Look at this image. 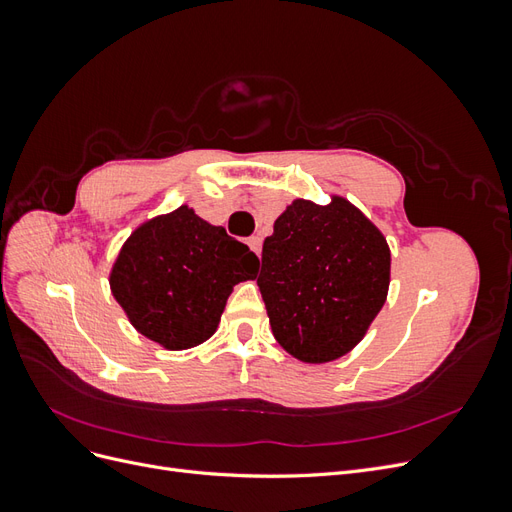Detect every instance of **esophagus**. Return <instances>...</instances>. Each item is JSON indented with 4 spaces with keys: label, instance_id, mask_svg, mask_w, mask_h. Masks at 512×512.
Here are the masks:
<instances>
[{
    "label": "esophagus",
    "instance_id": "esophagus-1",
    "mask_svg": "<svg viewBox=\"0 0 512 512\" xmlns=\"http://www.w3.org/2000/svg\"><path fill=\"white\" fill-rule=\"evenodd\" d=\"M247 245H250V247H252V250H254L256 254H260V247H262V239H260L258 235H254V237H250V239H247Z\"/></svg>",
    "mask_w": 512,
    "mask_h": 512
}]
</instances>
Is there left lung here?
Here are the masks:
<instances>
[{"label":"left lung","instance_id":"1","mask_svg":"<svg viewBox=\"0 0 512 512\" xmlns=\"http://www.w3.org/2000/svg\"><path fill=\"white\" fill-rule=\"evenodd\" d=\"M391 252L346 198L294 200L262 243L256 277L271 331L305 363H329L361 342L386 301Z\"/></svg>","mask_w":512,"mask_h":512}]
</instances>
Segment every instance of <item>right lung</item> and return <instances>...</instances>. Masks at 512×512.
<instances>
[{
	"label": "right lung",
	"mask_w": 512,
	"mask_h": 512,
	"mask_svg": "<svg viewBox=\"0 0 512 512\" xmlns=\"http://www.w3.org/2000/svg\"><path fill=\"white\" fill-rule=\"evenodd\" d=\"M250 247L190 209L138 226L111 271V290L138 333L168 350L203 344L220 324L232 286L254 280Z\"/></svg>",
	"instance_id": "1"
}]
</instances>
